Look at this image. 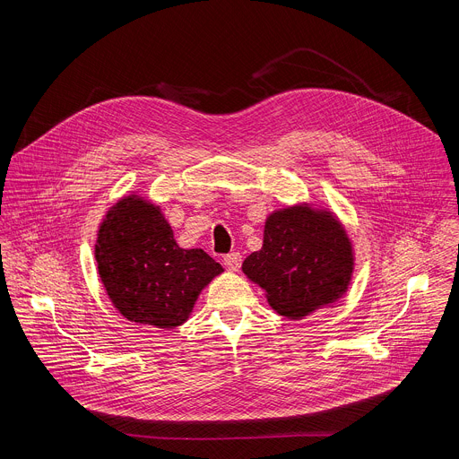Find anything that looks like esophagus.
Wrapping results in <instances>:
<instances>
[{"label":"esophagus","mask_w":459,"mask_h":459,"mask_svg":"<svg viewBox=\"0 0 459 459\" xmlns=\"http://www.w3.org/2000/svg\"><path fill=\"white\" fill-rule=\"evenodd\" d=\"M223 264H225V267H227L229 271H232V273L239 271V267H241V254H239V252H230V254H227V255L223 257Z\"/></svg>","instance_id":"34e87169"}]
</instances>
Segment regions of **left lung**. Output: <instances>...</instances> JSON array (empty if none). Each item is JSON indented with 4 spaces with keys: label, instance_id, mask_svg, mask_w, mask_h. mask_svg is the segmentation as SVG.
<instances>
[{
    "label": "left lung",
    "instance_id": "1",
    "mask_svg": "<svg viewBox=\"0 0 459 459\" xmlns=\"http://www.w3.org/2000/svg\"><path fill=\"white\" fill-rule=\"evenodd\" d=\"M352 265L351 241L331 212L290 207L267 218L264 247L241 269L278 314L299 319L342 298Z\"/></svg>",
    "mask_w": 459,
    "mask_h": 459
}]
</instances>
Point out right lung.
Returning <instances> with one entry per match:
<instances>
[{
	"mask_svg": "<svg viewBox=\"0 0 459 459\" xmlns=\"http://www.w3.org/2000/svg\"><path fill=\"white\" fill-rule=\"evenodd\" d=\"M100 278L130 321L158 329L186 321L205 285L223 273L202 248H179L152 204L126 195L105 216L96 241Z\"/></svg>",
	"mask_w": 459,
	"mask_h": 459,
	"instance_id": "right-lung-1",
	"label": "right lung"
}]
</instances>
